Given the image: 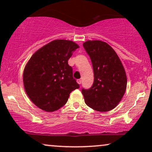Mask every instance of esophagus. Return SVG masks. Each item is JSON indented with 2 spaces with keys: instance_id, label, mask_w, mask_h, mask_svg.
I'll return each mask as SVG.
<instances>
[{
  "instance_id": "esophagus-1",
  "label": "esophagus",
  "mask_w": 152,
  "mask_h": 152,
  "mask_svg": "<svg viewBox=\"0 0 152 152\" xmlns=\"http://www.w3.org/2000/svg\"><path fill=\"white\" fill-rule=\"evenodd\" d=\"M77 84H81V83H82V80H77Z\"/></svg>"
}]
</instances>
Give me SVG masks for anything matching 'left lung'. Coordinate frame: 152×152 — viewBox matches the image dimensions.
<instances>
[{
	"instance_id": "1",
	"label": "left lung",
	"mask_w": 152,
	"mask_h": 152,
	"mask_svg": "<svg viewBox=\"0 0 152 152\" xmlns=\"http://www.w3.org/2000/svg\"><path fill=\"white\" fill-rule=\"evenodd\" d=\"M92 61L93 86L82 89L85 103L97 111L113 109L123 97L127 79L124 66L115 50L104 41H87L83 43Z\"/></svg>"
}]
</instances>
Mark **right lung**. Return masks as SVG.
<instances>
[{"mask_svg": "<svg viewBox=\"0 0 152 152\" xmlns=\"http://www.w3.org/2000/svg\"><path fill=\"white\" fill-rule=\"evenodd\" d=\"M80 46L73 41L54 40L33 54L23 70L25 91L43 111L53 112L67 102L70 93L80 88L68 61Z\"/></svg>", "mask_w": 152, "mask_h": 152, "instance_id": "add662e5", "label": "right lung"}]
</instances>
